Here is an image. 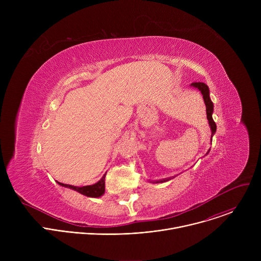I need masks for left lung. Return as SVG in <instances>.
<instances>
[{"label":"left lung","instance_id":"8db88e82","mask_svg":"<svg viewBox=\"0 0 261 261\" xmlns=\"http://www.w3.org/2000/svg\"><path fill=\"white\" fill-rule=\"evenodd\" d=\"M191 87L193 88H196L197 90L200 91V93L202 94V97H203V101H204V104H205V107H206V118H207V121H208V125L211 127V131H212V135H211V141H212V138L214 136V134L216 133V130H217V126H216V123L214 122L213 120V113H214V104L210 98V90H208V87L203 84V83H193L191 84ZM211 148L207 151L206 155L210 153ZM174 177V176H173ZM173 177H167V178H163V179H159V180H155V181H151V182H164V181H167Z\"/></svg>","mask_w":261,"mask_h":261}]
</instances>
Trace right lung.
<instances>
[{"label":"right lung","instance_id":"1","mask_svg":"<svg viewBox=\"0 0 261 261\" xmlns=\"http://www.w3.org/2000/svg\"><path fill=\"white\" fill-rule=\"evenodd\" d=\"M105 175H106V173L96 184L89 185V186H84V187H76V186L62 184V182H59V181H58V184L60 186H62V187L72 189V190L76 191V192H79V193H81V194H83L85 196L98 198V197L102 196L104 194V192H105Z\"/></svg>","mask_w":261,"mask_h":261}]
</instances>
